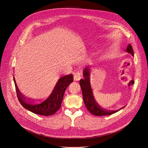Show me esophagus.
<instances>
[{
  "label": "esophagus",
  "instance_id": "obj_1",
  "mask_svg": "<svg viewBox=\"0 0 148 148\" xmlns=\"http://www.w3.org/2000/svg\"><path fill=\"white\" fill-rule=\"evenodd\" d=\"M82 74L79 71H77L74 73V79L75 81H79L81 79Z\"/></svg>",
  "mask_w": 148,
  "mask_h": 148
}]
</instances>
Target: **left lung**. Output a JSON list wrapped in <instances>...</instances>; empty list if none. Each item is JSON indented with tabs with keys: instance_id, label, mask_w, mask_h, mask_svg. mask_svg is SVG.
<instances>
[{
	"instance_id": "8db88e82",
	"label": "left lung",
	"mask_w": 148,
	"mask_h": 148,
	"mask_svg": "<svg viewBox=\"0 0 148 148\" xmlns=\"http://www.w3.org/2000/svg\"><path fill=\"white\" fill-rule=\"evenodd\" d=\"M125 51L131 54L132 56H134V52L133 48L131 44H128ZM90 69L89 66H86L83 70V79H80V85L82 91L83 98L85 106L90 113L95 116H106L110 115L116 112H118L122 108L125 107V106L119 108V109L114 111H108L101 107L96 102L95 98L93 95L92 90L90 83Z\"/></svg>"
}]
</instances>
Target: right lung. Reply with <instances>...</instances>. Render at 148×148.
<instances>
[{
    "mask_svg": "<svg viewBox=\"0 0 148 148\" xmlns=\"http://www.w3.org/2000/svg\"><path fill=\"white\" fill-rule=\"evenodd\" d=\"M14 82L18 99L23 107L35 114L50 116L55 113L60 108L65 91L73 82V76L71 74L60 77L49 97L40 102H34L23 96L17 87L14 77Z\"/></svg>",
    "mask_w": 148,
    "mask_h": 148,
    "instance_id": "1",
    "label": "right lung"
}]
</instances>
